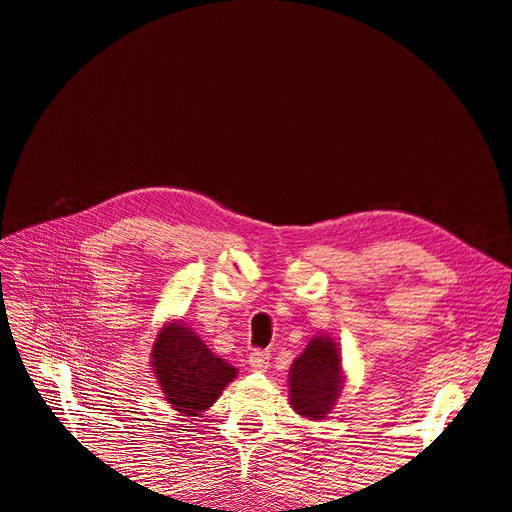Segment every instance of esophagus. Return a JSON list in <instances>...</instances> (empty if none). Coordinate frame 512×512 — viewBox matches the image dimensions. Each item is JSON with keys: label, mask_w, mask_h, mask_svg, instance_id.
I'll return each mask as SVG.
<instances>
[{"label": "esophagus", "mask_w": 512, "mask_h": 512, "mask_svg": "<svg viewBox=\"0 0 512 512\" xmlns=\"http://www.w3.org/2000/svg\"><path fill=\"white\" fill-rule=\"evenodd\" d=\"M269 363H271V354L267 350H254L250 354V367L254 371H267Z\"/></svg>", "instance_id": "obj_1"}]
</instances>
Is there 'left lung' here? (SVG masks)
Masks as SVG:
<instances>
[{
    "mask_svg": "<svg viewBox=\"0 0 512 512\" xmlns=\"http://www.w3.org/2000/svg\"><path fill=\"white\" fill-rule=\"evenodd\" d=\"M342 386L344 371L337 342L329 335L312 337L288 374L292 410L309 421H322L333 410Z\"/></svg>",
    "mask_w": 512,
    "mask_h": 512,
    "instance_id": "8db88e82",
    "label": "left lung"
}]
</instances>
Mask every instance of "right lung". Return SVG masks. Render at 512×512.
<instances>
[{
	"mask_svg": "<svg viewBox=\"0 0 512 512\" xmlns=\"http://www.w3.org/2000/svg\"><path fill=\"white\" fill-rule=\"evenodd\" d=\"M151 367L164 399L183 416H196L215 404L237 378L232 367L213 354L188 324L166 322L151 348Z\"/></svg>",
	"mask_w": 512,
	"mask_h": 512,
	"instance_id": "1",
	"label": "right lung"
}]
</instances>
